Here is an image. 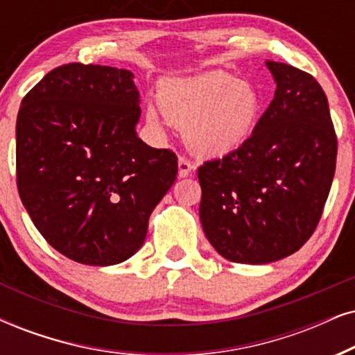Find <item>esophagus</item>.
Returning a JSON list of instances; mask_svg holds the SVG:
<instances>
[{"mask_svg": "<svg viewBox=\"0 0 355 355\" xmlns=\"http://www.w3.org/2000/svg\"><path fill=\"white\" fill-rule=\"evenodd\" d=\"M193 170H195V165L190 160L185 159V157H178V177L185 178L193 173Z\"/></svg>", "mask_w": 355, "mask_h": 355, "instance_id": "esophagus-1", "label": "esophagus"}]
</instances>
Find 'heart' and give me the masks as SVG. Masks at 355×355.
Segmentation results:
<instances>
[{
  "label": "heart",
  "instance_id": "b5f03b06",
  "mask_svg": "<svg viewBox=\"0 0 355 355\" xmlns=\"http://www.w3.org/2000/svg\"><path fill=\"white\" fill-rule=\"evenodd\" d=\"M160 109L170 123L183 128L187 146L201 157H224L252 137L262 113V98L250 83L226 71H206L170 78L160 89ZM147 121L164 129L159 107H147Z\"/></svg>",
  "mask_w": 355,
  "mask_h": 355
}]
</instances>
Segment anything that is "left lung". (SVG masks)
Segmentation results:
<instances>
[{
  "label": "left lung",
  "instance_id": "left-lung-1",
  "mask_svg": "<svg viewBox=\"0 0 355 355\" xmlns=\"http://www.w3.org/2000/svg\"><path fill=\"white\" fill-rule=\"evenodd\" d=\"M266 65L277 89L252 137L198 168L206 239L224 259L252 266L288 257L311 237L338 155L321 85L288 64Z\"/></svg>",
  "mask_w": 355,
  "mask_h": 355
}]
</instances>
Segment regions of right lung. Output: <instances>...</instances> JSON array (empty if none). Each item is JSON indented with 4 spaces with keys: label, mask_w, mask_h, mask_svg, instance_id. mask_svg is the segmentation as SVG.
<instances>
[{
    "label": "right lung",
    "mask_w": 355,
    "mask_h": 355,
    "mask_svg": "<svg viewBox=\"0 0 355 355\" xmlns=\"http://www.w3.org/2000/svg\"><path fill=\"white\" fill-rule=\"evenodd\" d=\"M139 103L132 71L83 64L49 71L21 103V201L44 239L78 263L136 254L177 178V155L137 137Z\"/></svg>",
    "instance_id": "add662e5"
}]
</instances>
